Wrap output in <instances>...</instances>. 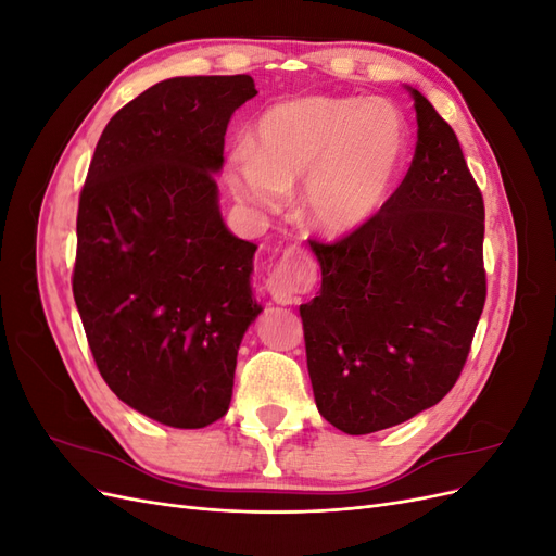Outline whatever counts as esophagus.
<instances>
[{"label":"esophagus","instance_id":"34e87169","mask_svg":"<svg viewBox=\"0 0 556 556\" xmlns=\"http://www.w3.org/2000/svg\"><path fill=\"white\" fill-rule=\"evenodd\" d=\"M317 280V264L311 252L301 245H292L282 252L278 266L266 280V290L276 304H294L299 294L308 292Z\"/></svg>","mask_w":556,"mask_h":556}]
</instances>
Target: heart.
<instances>
[{
    "instance_id": "1",
    "label": "heart",
    "mask_w": 556,
    "mask_h": 556,
    "mask_svg": "<svg viewBox=\"0 0 556 556\" xmlns=\"http://www.w3.org/2000/svg\"><path fill=\"white\" fill-rule=\"evenodd\" d=\"M408 125L382 99L304 97L262 113L231 150L227 185L243 204L282 206L304 178L301 217L325 237L357 231L382 208L408 155Z\"/></svg>"
}]
</instances>
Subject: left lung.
Listing matches in <instances>:
<instances>
[{"label": "left lung", "mask_w": 556, "mask_h": 556, "mask_svg": "<svg viewBox=\"0 0 556 556\" xmlns=\"http://www.w3.org/2000/svg\"><path fill=\"white\" fill-rule=\"evenodd\" d=\"M417 146L382 208L313 241L319 294L301 304L317 410L350 435L406 422L457 382L484 308V204L457 134L408 88Z\"/></svg>", "instance_id": "left-lung-1"}]
</instances>
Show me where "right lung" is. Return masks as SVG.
Listing matches in <instances>:
<instances>
[{"label": "right lung", "mask_w": 556, "mask_h": 556, "mask_svg": "<svg viewBox=\"0 0 556 556\" xmlns=\"http://www.w3.org/2000/svg\"><path fill=\"white\" fill-rule=\"evenodd\" d=\"M239 76H178L117 111L99 137L76 217L74 299L99 374L129 408L201 429L229 410L239 345L262 306L257 245L217 206Z\"/></svg>", "instance_id": "1"}]
</instances>
